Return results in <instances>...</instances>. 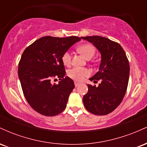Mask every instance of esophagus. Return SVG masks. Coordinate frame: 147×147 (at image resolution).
Returning a JSON list of instances; mask_svg holds the SVG:
<instances>
[{"mask_svg":"<svg viewBox=\"0 0 147 147\" xmlns=\"http://www.w3.org/2000/svg\"><path fill=\"white\" fill-rule=\"evenodd\" d=\"M79 84H79V82H75V87H77V86H78L79 85Z\"/></svg>","mask_w":147,"mask_h":147,"instance_id":"obj_1","label":"esophagus"}]
</instances>
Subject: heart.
<instances>
[{
    "label": "heart",
    "instance_id": "heart-1",
    "mask_svg": "<svg viewBox=\"0 0 147 147\" xmlns=\"http://www.w3.org/2000/svg\"><path fill=\"white\" fill-rule=\"evenodd\" d=\"M78 51L86 59L92 58L95 52V48L90 44L82 45L77 48ZM71 53L66 51L62 55V62L65 65L69 66L71 63ZM68 76L73 80L77 82H82L86 77L90 75V72L88 69L85 68H74L68 71Z\"/></svg>",
    "mask_w": 147,
    "mask_h": 147
}]
</instances>
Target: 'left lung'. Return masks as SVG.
I'll list each match as a JSON object with an SVG mask.
<instances>
[{
	"instance_id": "8db88e82",
	"label": "left lung",
	"mask_w": 147,
	"mask_h": 147,
	"mask_svg": "<svg viewBox=\"0 0 147 147\" xmlns=\"http://www.w3.org/2000/svg\"><path fill=\"white\" fill-rule=\"evenodd\" d=\"M95 47L101 54L99 71L90 78L100 80L97 87L88 84L83 97L84 105L91 113L105 115L113 112L125 95L130 66L126 53L119 43L99 36L82 37Z\"/></svg>"
}]
</instances>
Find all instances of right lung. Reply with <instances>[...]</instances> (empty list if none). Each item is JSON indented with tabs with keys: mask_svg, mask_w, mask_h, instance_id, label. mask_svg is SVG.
I'll use <instances>...</instances> for the list:
<instances>
[{
	"mask_svg": "<svg viewBox=\"0 0 147 147\" xmlns=\"http://www.w3.org/2000/svg\"><path fill=\"white\" fill-rule=\"evenodd\" d=\"M81 38L43 36L23 52L18 63V75L23 94L32 108L46 116L61 113L66 107L75 88L73 80L65 77L62 55ZM60 81L52 84L51 79Z\"/></svg>",
	"mask_w": 147,
	"mask_h": 147,
	"instance_id": "obj_1",
	"label": "right lung"
}]
</instances>
